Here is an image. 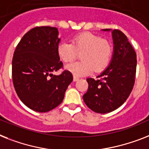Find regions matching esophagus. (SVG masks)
Wrapping results in <instances>:
<instances>
[{"instance_id":"1","label":"esophagus","mask_w":149,"mask_h":149,"mask_svg":"<svg viewBox=\"0 0 149 149\" xmlns=\"http://www.w3.org/2000/svg\"><path fill=\"white\" fill-rule=\"evenodd\" d=\"M78 80H79V77H73V81H74V82H77V81Z\"/></svg>"}]
</instances>
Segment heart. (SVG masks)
Wrapping results in <instances>:
<instances>
[{"label": "heart", "mask_w": 149, "mask_h": 149, "mask_svg": "<svg viewBox=\"0 0 149 149\" xmlns=\"http://www.w3.org/2000/svg\"><path fill=\"white\" fill-rule=\"evenodd\" d=\"M81 52V61L66 66V70L76 77L86 76L93 70L103 71L111 61L113 49L108 40L90 32L76 35L71 43L63 41L57 47L58 56L64 63L72 62L77 58V53Z\"/></svg>", "instance_id": "heart-1"}]
</instances>
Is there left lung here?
<instances>
[{"mask_svg": "<svg viewBox=\"0 0 149 149\" xmlns=\"http://www.w3.org/2000/svg\"><path fill=\"white\" fill-rule=\"evenodd\" d=\"M112 34L114 49L109 66L98 76L100 79H87L89 87L83 96L90 109L102 114L125 102L133 89L136 73V54L127 37L119 30H113Z\"/></svg>", "mask_w": 149, "mask_h": 149, "instance_id": "obj_1", "label": "left lung"}]
</instances>
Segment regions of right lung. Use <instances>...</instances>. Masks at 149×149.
Here are the masks:
<instances>
[{"instance_id":"obj_1","label":"right lung","mask_w":149,"mask_h":149,"mask_svg":"<svg viewBox=\"0 0 149 149\" xmlns=\"http://www.w3.org/2000/svg\"><path fill=\"white\" fill-rule=\"evenodd\" d=\"M57 28L37 26L24 34L16 47L12 60L14 89L23 103L36 112H47L63 102L73 77L64 70L57 54Z\"/></svg>"}]
</instances>
